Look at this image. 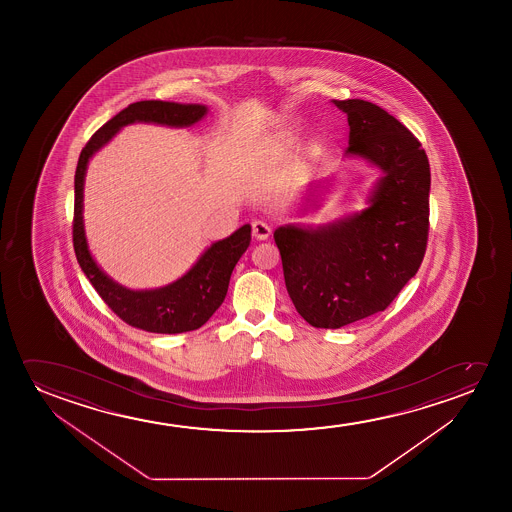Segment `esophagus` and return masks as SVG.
<instances>
[{"label": "esophagus", "instance_id": "esophagus-1", "mask_svg": "<svg viewBox=\"0 0 512 512\" xmlns=\"http://www.w3.org/2000/svg\"><path fill=\"white\" fill-rule=\"evenodd\" d=\"M253 238L257 241H266L271 236V225L262 220H255L252 224Z\"/></svg>", "mask_w": 512, "mask_h": 512}]
</instances>
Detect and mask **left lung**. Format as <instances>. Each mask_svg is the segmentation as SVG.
Instances as JSON below:
<instances>
[{"mask_svg":"<svg viewBox=\"0 0 512 512\" xmlns=\"http://www.w3.org/2000/svg\"><path fill=\"white\" fill-rule=\"evenodd\" d=\"M348 115L346 157L383 175L367 208L323 225H280L283 276L297 313L316 329L344 325L385 311L420 269L428 236L430 166L420 141L381 106L364 99L336 101ZM318 182L302 211L318 208ZM330 185V180H327Z\"/></svg>","mask_w":512,"mask_h":512,"instance_id":"obj_1","label":"left lung"}]
</instances>
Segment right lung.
I'll list each match as a JSON object with an SVG mask.
<instances>
[{"mask_svg": "<svg viewBox=\"0 0 512 512\" xmlns=\"http://www.w3.org/2000/svg\"><path fill=\"white\" fill-rule=\"evenodd\" d=\"M208 106L169 101H138L127 106L92 134L78 157L75 173L73 246L77 260L99 297L115 315L136 329L155 334H182L203 327L224 302L232 269L252 241V225L245 224L229 238L211 243L182 278L166 287L133 290L110 278L92 257L85 236L84 183L92 155L112 141L120 129L136 122L168 127H190L204 119Z\"/></svg>", "mask_w": 512, "mask_h": 512, "instance_id": "add662e5", "label": "right lung"}]
</instances>
